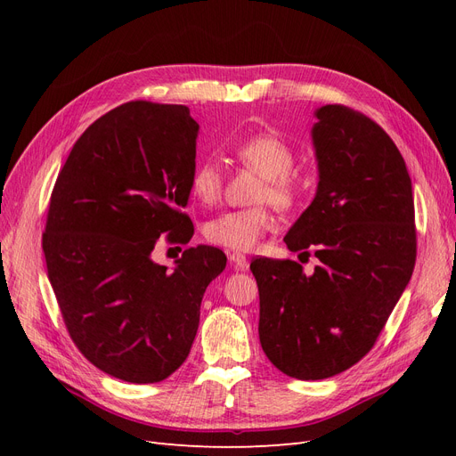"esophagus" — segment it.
Instances as JSON below:
<instances>
[{"label":"esophagus","instance_id":"obj_1","mask_svg":"<svg viewBox=\"0 0 456 456\" xmlns=\"http://www.w3.org/2000/svg\"><path fill=\"white\" fill-rule=\"evenodd\" d=\"M228 260H230V265H233L238 270H245L247 266H249V260H247V256L241 253H230Z\"/></svg>","mask_w":456,"mask_h":456}]
</instances>
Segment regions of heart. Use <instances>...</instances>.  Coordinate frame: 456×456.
<instances>
[{"mask_svg":"<svg viewBox=\"0 0 456 456\" xmlns=\"http://www.w3.org/2000/svg\"><path fill=\"white\" fill-rule=\"evenodd\" d=\"M232 156L247 169L262 176L255 201L272 203L278 209L293 207L300 194L298 178L291 173L295 154L280 136L268 133L251 134L232 146ZM190 194L203 205H213L223 196L224 176L213 161L198 163L190 175ZM273 215L268 205L233 209L215 216L205 224V240L228 251L247 253L255 249L262 236L272 230Z\"/></svg>","mask_w":456,"mask_h":456,"instance_id":"obj_1","label":"heart"}]
</instances>
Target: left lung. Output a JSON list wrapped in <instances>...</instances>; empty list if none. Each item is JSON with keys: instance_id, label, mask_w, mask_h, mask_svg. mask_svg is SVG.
<instances>
[{"instance_id": "8db88e82", "label": "left lung", "mask_w": 456, "mask_h": 456, "mask_svg": "<svg viewBox=\"0 0 456 456\" xmlns=\"http://www.w3.org/2000/svg\"><path fill=\"white\" fill-rule=\"evenodd\" d=\"M315 118L320 184L285 243L314 249L320 265L306 275L297 260L251 262L262 350L298 380L335 377L369 354L417 260L411 176L388 133L342 104Z\"/></svg>"}]
</instances>
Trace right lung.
Instances as JSON below:
<instances>
[{"mask_svg": "<svg viewBox=\"0 0 456 456\" xmlns=\"http://www.w3.org/2000/svg\"><path fill=\"white\" fill-rule=\"evenodd\" d=\"M198 129L183 104H121L79 136L53 188L51 287L77 350L119 380L161 382L184 363L205 289L226 266L209 245L188 247L173 272L150 256L163 233L194 236L183 209Z\"/></svg>", "mask_w": 456, "mask_h": 456, "instance_id": "add662e5", "label": "right lung"}]
</instances>
